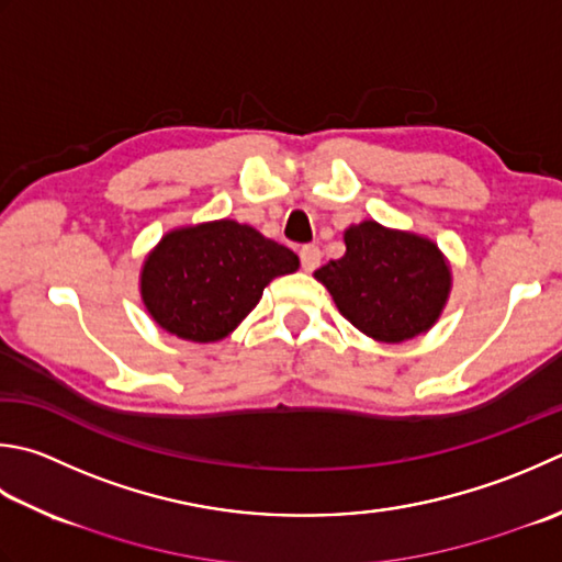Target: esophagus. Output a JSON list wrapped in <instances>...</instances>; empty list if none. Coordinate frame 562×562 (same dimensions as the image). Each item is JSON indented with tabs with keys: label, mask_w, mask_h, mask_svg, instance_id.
Here are the masks:
<instances>
[{
	"label": "esophagus",
	"mask_w": 562,
	"mask_h": 562,
	"mask_svg": "<svg viewBox=\"0 0 562 562\" xmlns=\"http://www.w3.org/2000/svg\"><path fill=\"white\" fill-rule=\"evenodd\" d=\"M300 258H302V268L306 272H314L318 266H322V250L316 246H304L300 250Z\"/></svg>",
	"instance_id": "1"
}]
</instances>
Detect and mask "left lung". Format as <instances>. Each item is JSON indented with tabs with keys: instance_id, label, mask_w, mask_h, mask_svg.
<instances>
[{
	"instance_id": "left-lung-1",
	"label": "left lung",
	"mask_w": 562,
	"mask_h": 562,
	"mask_svg": "<svg viewBox=\"0 0 562 562\" xmlns=\"http://www.w3.org/2000/svg\"><path fill=\"white\" fill-rule=\"evenodd\" d=\"M344 258L328 260L314 278L358 331L402 344L441 318L453 272L431 238L368 218L344 231Z\"/></svg>"
}]
</instances>
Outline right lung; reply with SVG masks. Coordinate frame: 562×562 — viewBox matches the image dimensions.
Here are the masks:
<instances>
[{"label":"right lung","instance_id":"right-lung-1","mask_svg":"<svg viewBox=\"0 0 562 562\" xmlns=\"http://www.w3.org/2000/svg\"><path fill=\"white\" fill-rule=\"evenodd\" d=\"M300 268L288 246L234 218L180 226L143 260L138 288L162 331L192 344L226 338L256 310L262 290Z\"/></svg>","mask_w":562,"mask_h":562}]
</instances>
